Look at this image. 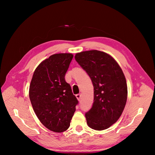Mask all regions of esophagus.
<instances>
[{
	"instance_id": "1",
	"label": "esophagus",
	"mask_w": 155,
	"mask_h": 155,
	"mask_svg": "<svg viewBox=\"0 0 155 155\" xmlns=\"http://www.w3.org/2000/svg\"><path fill=\"white\" fill-rule=\"evenodd\" d=\"M76 97H77V98L78 101H80L81 97V94H77V95H76Z\"/></svg>"
}]
</instances>
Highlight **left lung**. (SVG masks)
<instances>
[{
	"mask_svg": "<svg viewBox=\"0 0 155 155\" xmlns=\"http://www.w3.org/2000/svg\"><path fill=\"white\" fill-rule=\"evenodd\" d=\"M87 72L94 87V103L85 114L90 128L103 130L118 120L127 100V84L124 74L117 62L106 52L92 50L74 56Z\"/></svg>",
	"mask_w": 155,
	"mask_h": 155,
	"instance_id": "8db88e82",
	"label": "left lung"
}]
</instances>
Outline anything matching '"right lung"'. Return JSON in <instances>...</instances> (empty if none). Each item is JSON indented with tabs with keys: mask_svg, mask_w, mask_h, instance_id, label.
Here are the masks:
<instances>
[{
	"mask_svg": "<svg viewBox=\"0 0 155 155\" xmlns=\"http://www.w3.org/2000/svg\"><path fill=\"white\" fill-rule=\"evenodd\" d=\"M72 58L71 53H58L42 61L35 69L29 87L36 115L46 128L55 133L68 129L78 104L64 78Z\"/></svg>",
	"mask_w": 155,
	"mask_h": 155,
	"instance_id": "add662e5",
	"label": "right lung"
}]
</instances>
